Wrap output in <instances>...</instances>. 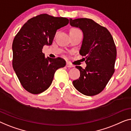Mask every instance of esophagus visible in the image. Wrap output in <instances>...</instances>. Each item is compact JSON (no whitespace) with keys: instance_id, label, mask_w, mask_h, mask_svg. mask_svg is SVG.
I'll use <instances>...</instances> for the list:
<instances>
[{"instance_id":"esophagus-1","label":"esophagus","mask_w":131,"mask_h":131,"mask_svg":"<svg viewBox=\"0 0 131 131\" xmlns=\"http://www.w3.org/2000/svg\"><path fill=\"white\" fill-rule=\"evenodd\" d=\"M66 67H68V68H72V67H73V66H74L72 65V64L69 63V62H66Z\"/></svg>"}]
</instances>
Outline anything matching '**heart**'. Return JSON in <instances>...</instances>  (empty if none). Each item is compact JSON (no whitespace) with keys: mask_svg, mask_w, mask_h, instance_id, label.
<instances>
[{"mask_svg":"<svg viewBox=\"0 0 131 131\" xmlns=\"http://www.w3.org/2000/svg\"><path fill=\"white\" fill-rule=\"evenodd\" d=\"M73 29H76V28H73V29H72L71 30H73Z\"/></svg>","mask_w":131,"mask_h":131,"instance_id":"heart-1","label":"heart"}]
</instances>
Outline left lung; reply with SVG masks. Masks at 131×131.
Returning a JSON list of instances; mask_svg holds the SVG:
<instances>
[{
    "mask_svg": "<svg viewBox=\"0 0 131 131\" xmlns=\"http://www.w3.org/2000/svg\"><path fill=\"white\" fill-rule=\"evenodd\" d=\"M71 26L80 28L84 38L80 54L86 66L75 68L80 77L73 81L75 88L81 93L93 96L101 93L115 72L116 47L113 37L106 27L88 18L70 19Z\"/></svg>",
    "mask_w": 131,
    "mask_h": 131,
    "instance_id": "left-lung-1",
    "label": "left lung"
}]
</instances>
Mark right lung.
<instances>
[{"instance_id":"1","label":"right lung","mask_w":131,"mask_h":131,"mask_svg":"<svg viewBox=\"0 0 131 131\" xmlns=\"http://www.w3.org/2000/svg\"><path fill=\"white\" fill-rule=\"evenodd\" d=\"M69 23L68 18L44 14L27 21L12 43V66L20 83L33 94L43 93L50 86L57 69L66 65L61 58H45L42 49L52 43L57 29Z\"/></svg>"}]
</instances>
